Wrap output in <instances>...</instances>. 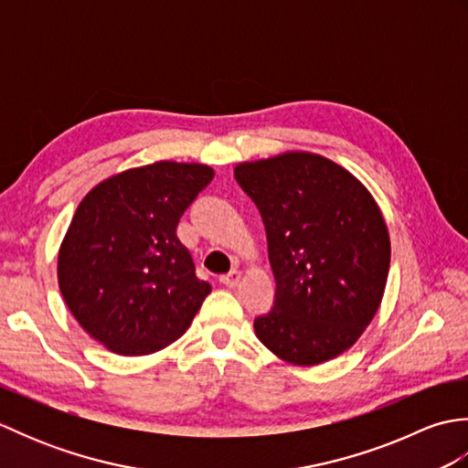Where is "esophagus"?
I'll use <instances>...</instances> for the list:
<instances>
[{"instance_id": "obj_1", "label": "esophagus", "mask_w": 468, "mask_h": 468, "mask_svg": "<svg viewBox=\"0 0 468 468\" xmlns=\"http://www.w3.org/2000/svg\"><path fill=\"white\" fill-rule=\"evenodd\" d=\"M218 282H221L223 285H227V287H235L237 283L241 282V273L239 271H229V273H225V275H221L218 277Z\"/></svg>"}]
</instances>
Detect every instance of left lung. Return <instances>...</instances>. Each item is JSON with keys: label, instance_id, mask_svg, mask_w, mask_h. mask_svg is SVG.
Returning a JSON list of instances; mask_svg holds the SVG:
<instances>
[{"label": "left lung", "instance_id": "obj_1", "mask_svg": "<svg viewBox=\"0 0 468 468\" xmlns=\"http://www.w3.org/2000/svg\"><path fill=\"white\" fill-rule=\"evenodd\" d=\"M263 218L275 277L271 312L255 317L261 344L282 360L315 366L354 346L380 307L390 235L370 191L314 153L235 166Z\"/></svg>", "mask_w": 468, "mask_h": 468}]
</instances>
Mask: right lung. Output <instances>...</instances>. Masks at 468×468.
Instances as JSON below:
<instances>
[{
	"instance_id": "add662e5",
	"label": "right lung",
	"mask_w": 468,
	"mask_h": 468,
	"mask_svg": "<svg viewBox=\"0 0 468 468\" xmlns=\"http://www.w3.org/2000/svg\"><path fill=\"white\" fill-rule=\"evenodd\" d=\"M213 176L207 165L158 161L106 178L78 205L58 253L59 292L111 352L163 350L211 293L176 225Z\"/></svg>"
}]
</instances>
